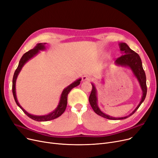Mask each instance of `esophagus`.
I'll return each mask as SVG.
<instances>
[{
  "label": "esophagus",
  "mask_w": 158,
  "mask_h": 158,
  "mask_svg": "<svg viewBox=\"0 0 158 158\" xmlns=\"http://www.w3.org/2000/svg\"><path fill=\"white\" fill-rule=\"evenodd\" d=\"M91 80V77H89V76L84 75L82 77V81H89Z\"/></svg>",
  "instance_id": "esophagus-1"
}]
</instances>
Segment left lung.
I'll list each match as a JSON object with an SVG mask.
<instances>
[{"instance_id":"1","label":"left lung","mask_w":158,"mask_h":158,"mask_svg":"<svg viewBox=\"0 0 158 158\" xmlns=\"http://www.w3.org/2000/svg\"><path fill=\"white\" fill-rule=\"evenodd\" d=\"M118 46L121 52V56L118 57L115 61V65L118 66H121L124 67H127L130 69L132 72V74L137 80L139 84L140 87L142 91V97L140 102L139 103L135 109L132 111L131 113L127 116L122 117H115L110 116L106 113L101 111L99 106L98 105V98H97V88L93 83H91L92 85V90L89 97V102L93 110L97 115L102 117L104 118L111 119V120H123L125 119L137 111V110L139 108L141 104L143 102L145 97L147 95V84H146V75L143 70L142 61L140 56H139L134 50H132L125 43H119ZM104 78L102 79V81Z\"/></svg>"}]
</instances>
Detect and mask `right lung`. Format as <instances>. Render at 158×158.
<instances>
[{"label":"right lung","mask_w":158,"mask_h":158,"mask_svg":"<svg viewBox=\"0 0 158 158\" xmlns=\"http://www.w3.org/2000/svg\"><path fill=\"white\" fill-rule=\"evenodd\" d=\"M45 44L46 43H37V45L35 46V47L33 49L30 50L29 51L26 52L25 54H23L22 56V58H21L19 63L18 67L17 69L15 70L14 74V77H13V81H12V92H13L14 94V97L15 99V101L17 106L19 107V108L24 111V113L26 114L28 117H29L30 118L34 120V121H50V120H53L56 118L59 117L60 115H62V113H64L66 109L67 104V95L69 93V92L71 91V90L73 89V88L78 86L80 84V81L81 80V78L77 79L76 81H74V82H73L71 84L68 85L67 87H65V89L63 90L59 103L56 107V109L52 111V112L49 113L47 115H35L33 114H30L28 112H27L26 110H25L23 107L20 105L19 102H18V100L17 98V94H16V80L18 77L19 74L20 73L21 71L22 70V68L23 66L27 64V63L31 60V58H33L34 56H35L37 54H38L41 50H45L46 49L45 47Z\"/></svg>","instance_id":"right-lung-1"}]
</instances>
